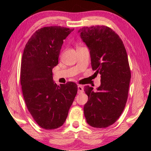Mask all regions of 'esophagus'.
I'll list each match as a JSON object with an SVG mask.
<instances>
[{
  "instance_id": "obj_1",
  "label": "esophagus",
  "mask_w": 151,
  "mask_h": 151,
  "mask_svg": "<svg viewBox=\"0 0 151 151\" xmlns=\"http://www.w3.org/2000/svg\"><path fill=\"white\" fill-rule=\"evenodd\" d=\"M84 92V89L83 86L81 85H78V93H82Z\"/></svg>"
}]
</instances>
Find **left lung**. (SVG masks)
<instances>
[{
	"label": "left lung",
	"mask_w": 151,
	"mask_h": 151,
	"mask_svg": "<svg viewBox=\"0 0 151 151\" xmlns=\"http://www.w3.org/2000/svg\"><path fill=\"white\" fill-rule=\"evenodd\" d=\"M78 32L90 51L93 70L101 75L96 91L84 87L88 96L84 114L90 126L108 127L119 118L127 101L131 70L127 51L119 35L107 27H83Z\"/></svg>",
	"instance_id": "1"
}]
</instances>
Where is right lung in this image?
Here are the masks:
<instances>
[{"label":"right lung","instance_id":"1","mask_svg":"<svg viewBox=\"0 0 151 151\" xmlns=\"http://www.w3.org/2000/svg\"><path fill=\"white\" fill-rule=\"evenodd\" d=\"M74 29L57 26L37 30L26 44L22 57L20 84L33 119L45 129L62 126L77 93L73 82L58 86L52 70L58 65L63 40Z\"/></svg>","mask_w":151,"mask_h":151}]
</instances>
